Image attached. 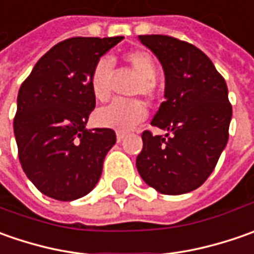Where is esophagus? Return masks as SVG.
<instances>
[{
	"label": "esophagus",
	"instance_id": "esophagus-1",
	"mask_svg": "<svg viewBox=\"0 0 254 254\" xmlns=\"http://www.w3.org/2000/svg\"><path fill=\"white\" fill-rule=\"evenodd\" d=\"M116 138H117V142H122L123 140H124V138H126V132H117V134H116Z\"/></svg>",
	"mask_w": 254,
	"mask_h": 254
}]
</instances>
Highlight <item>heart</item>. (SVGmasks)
Returning a JSON list of instances; mask_svg holds the SVG:
<instances>
[{"label":"heart","instance_id":"1","mask_svg":"<svg viewBox=\"0 0 254 254\" xmlns=\"http://www.w3.org/2000/svg\"><path fill=\"white\" fill-rule=\"evenodd\" d=\"M124 62L140 76L134 93L151 97L155 92V74L157 66L154 58L145 51H131L124 55ZM113 62L109 58H100L90 73V90L93 97L99 102L109 100L112 94ZM147 117V109L140 100H123L117 99L107 107H103L94 114L96 123L116 131L126 132L132 130Z\"/></svg>","mask_w":254,"mask_h":254}]
</instances>
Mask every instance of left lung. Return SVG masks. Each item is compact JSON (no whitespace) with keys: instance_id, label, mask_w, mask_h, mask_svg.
I'll return each mask as SVG.
<instances>
[{"instance_id":"obj_1","label":"left lung","mask_w":254,"mask_h":254,"mask_svg":"<svg viewBox=\"0 0 254 254\" xmlns=\"http://www.w3.org/2000/svg\"><path fill=\"white\" fill-rule=\"evenodd\" d=\"M138 41L157 56L165 74V100L151 124L167 134L142 132L135 165L160 193H187L208 180L228 144V86L196 46L165 35H140Z\"/></svg>"}]
</instances>
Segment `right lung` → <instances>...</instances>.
<instances>
[{
    "instance_id": "1",
    "label": "right lung",
    "mask_w": 254,
    "mask_h": 254,
    "mask_svg": "<svg viewBox=\"0 0 254 254\" xmlns=\"http://www.w3.org/2000/svg\"><path fill=\"white\" fill-rule=\"evenodd\" d=\"M123 39L79 36L59 42L36 62L18 92L14 134L19 161L28 180L49 198L79 199L102 177L116 132L86 128L96 106L90 73Z\"/></svg>"
}]
</instances>
